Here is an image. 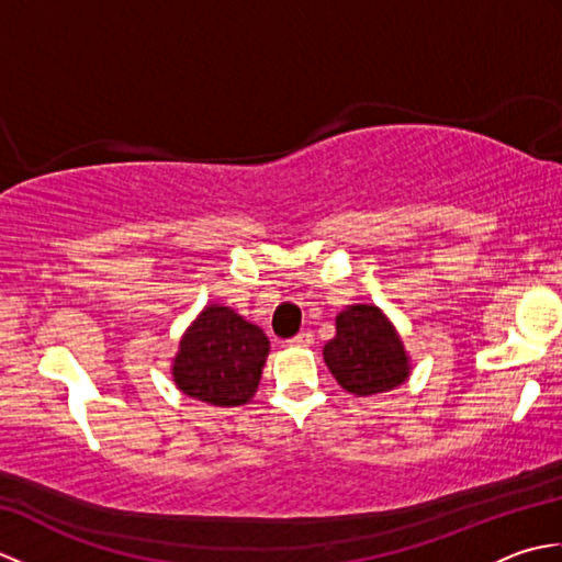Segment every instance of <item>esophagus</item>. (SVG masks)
Instances as JSON below:
<instances>
[{
	"instance_id": "1",
	"label": "esophagus",
	"mask_w": 562,
	"mask_h": 562,
	"mask_svg": "<svg viewBox=\"0 0 562 562\" xmlns=\"http://www.w3.org/2000/svg\"><path fill=\"white\" fill-rule=\"evenodd\" d=\"M312 342H314V333L312 330L296 333V336L290 340L292 348H312Z\"/></svg>"
}]
</instances>
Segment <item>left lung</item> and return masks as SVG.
Listing matches in <instances>:
<instances>
[{"label": "left lung", "instance_id": "left-lung-1", "mask_svg": "<svg viewBox=\"0 0 562 562\" xmlns=\"http://www.w3.org/2000/svg\"><path fill=\"white\" fill-rule=\"evenodd\" d=\"M324 360L355 396L391 391L411 374V357L396 328L374 304H352L338 314L336 338L326 342Z\"/></svg>", "mask_w": 562, "mask_h": 562}]
</instances>
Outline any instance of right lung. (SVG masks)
Returning a JSON list of instances; mask_svg holds the SVG:
<instances>
[{
  "mask_svg": "<svg viewBox=\"0 0 562 562\" xmlns=\"http://www.w3.org/2000/svg\"><path fill=\"white\" fill-rule=\"evenodd\" d=\"M270 340L234 308L210 304L178 345L171 374L186 396L232 408L244 405L260 384Z\"/></svg>",
  "mask_w": 562,
  "mask_h": 562,
  "instance_id": "right-lung-1",
  "label": "right lung"
}]
</instances>
